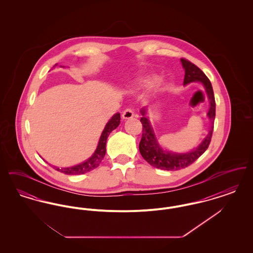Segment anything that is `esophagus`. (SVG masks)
<instances>
[{
	"instance_id": "esophagus-1",
	"label": "esophagus",
	"mask_w": 253,
	"mask_h": 253,
	"mask_svg": "<svg viewBox=\"0 0 253 253\" xmlns=\"http://www.w3.org/2000/svg\"><path fill=\"white\" fill-rule=\"evenodd\" d=\"M134 117V113L132 108H126L122 113V119L123 120H129Z\"/></svg>"
}]
</instances>
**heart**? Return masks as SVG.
Instances as JSON below:
<instances>
[{"label":"heart","instance_id":"heart-1","mask_svg":"<svg viewBox=\"0 0 253 253\" xmlns=\"http://www.w3.org/2000/svg\"><path fill=\"white\" fill-rule=\"evenodd\" d=\"M155 80H156V79H155L154 77H147V78H145V79H143V80L141 81V83L144 85H149L151 84Z\"/></svg>","mask_w":253,"mask_h":253}]
</instances>
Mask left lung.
I'll use <instances>...</instances> for the list:
<instances>
[{
	"instance_id": "obj_1",
	"label": "left lung",
	"mask_w": 253,
	"mask_h": 253,
	"mask_svg": "<svg viewBox=\"0 0 253 253\" xmlns=\"http://www.w3.org/2000/svg\"><path fill=\"white\" fill-rule=\"evenodd\" d=\"M182 66L185 69L184 84H188L193 82H198L204 85L206 93L210 100V110L208 112V118L211 121V127L208 135L205 137L202 143L192 152L186 154H175L163 150L157 142V137L154 133L152 125L148 118L145 117L146 108L141 109L142 118L140 121L142 123V137L139 143V152L145 160L155 168L165 170H177L192 165L193 162L201 157L208 149L211 143L213 123L215 119V99L212 90V86L205 75L204 72L199 69L193 62L186 59H181Z\"/></svg>"
}]
</instances>
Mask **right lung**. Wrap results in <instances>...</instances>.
<instances>
[{
    "label": "right lung",
    "mask_w": 253,
    "mask_h": 253,
    "mask_svg": "<svg viewBox=\"0 0 253 253\" xmlns=\"http://www.w3.org/2000/svg\"><path fill=\"white\" fill-rule=\"evenodd\" d=\"M121 123V114L117 113L116 115H114L112 117V119L108 121V123L106 124L103 132L100 135L98 144L96 147V150L95 153L93 154V156L88 158L86 161L73 166L69 168H58V167H54L57 170H59L62 173L65 174H84L85 172H88L94 169L97 168L100 164V162L102 161V159L104 158L105 153H106V141L108 138L109 134L113 130H115Z\"/></svg>",
    "instance_id": "add662e5"
}]
</instances>
